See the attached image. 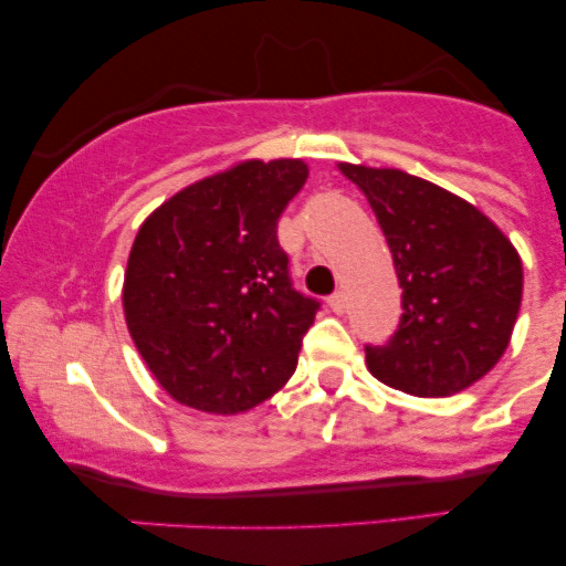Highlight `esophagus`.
<instances>
[{"instance_id":"34e87169","label":"esophagus","mask_w":566,"mask_h":566,"mask_svg":"<svg viewBox=\"0 0 566 566\" xmlns=\"http://www.w3.org/2000/svg\"><path fill=\"white\" fill-rule=\"evenodd\" d=\"M329 308H333L335 314H343V311L348 308L346 292H335V295H329Z\"/></svg>"}]
</instances>
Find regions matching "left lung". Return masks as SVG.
Returning <instances> with one entry per match:
<instances>
[{
  "instance_id": "left-lung-1",
  "label": "left lung",
  "mask_w": 566,
  "mask_h": 566,
  "mask_svg": "<svg viewBox=\"0 0 566 566\" xmlns=\"http://www.w3.org/2000/svg\"><path fill=\"white\" fill-rule=\"evenodd\" d=\"M391 247L399 329L367 346V367L412 396H450L484 378L509 348L522 305V258L484 212L401 170L346 165Z\"/></svg>"
}]
</instances>
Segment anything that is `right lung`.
<instances>
[{
	"instance_id": "add662e5",
	"label": "right lung",
	"mask_w": 566,
	"mask_h": 566,
	"mask_svg": "<svg viewBox=\"0 0 566 566\" xmlns=\"http://www.w3.org/2000/svg\"><path fill=\"white\" fill-rule=\"evenodd\" d=\"M301 159H250L197 180L140 226L125 271L127 329L180 405L237 415L292 378L319 301L292 287L276 223Z\"/></svg>"
}]
</instances>
